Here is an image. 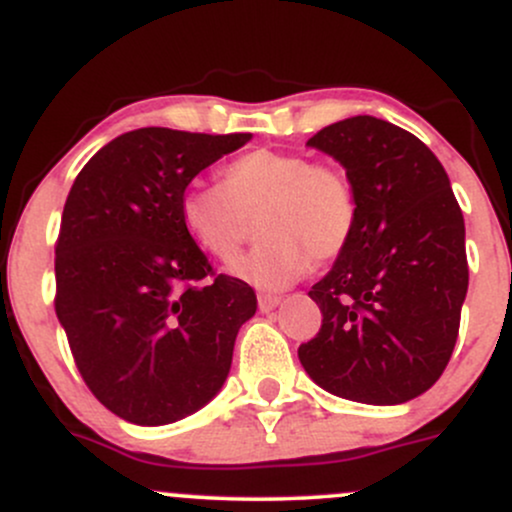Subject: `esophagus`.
Listing matches in <instances>:
<instances>
[{
	"instance_id": "1",
	"label": "esophagus",
	"mask_w": 512,
	"mask_h": 512,
	"mask_svg": "<svg viewBox=\"0 0 512 512\" xmlns=\"http://www.w3.org/2000/svg\"><path fill=\"white\" fill-rule=\"evenodd\" d=\"M280 304V297L278 295H258V309L261 312H271Z\"/></svg>"
}]
</instances>
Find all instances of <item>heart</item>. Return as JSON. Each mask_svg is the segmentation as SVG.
<instances>
[{
    "label": "heart",
    "mask_w": 512,
    "mask_h": 512,
    "mask_svg": "<svg viewBox=\"0 0 512 512\" xmlns=\"http://www.w3.org/2000/svg\"><path fill=\"white\" fill-rule=\"evenodd\" d=\"M179 217L188 239L222 263L239 254L258 217L261 244L232 271L261 290H280L314 261L329 263L348 249L360 205L341 164L256 147L222 166L220 186L183 188Z\"/></svg>",
    "instance_id": "obj_1"
}]
</instances>
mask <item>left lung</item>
Returning <instances> with one entry per match:
<instances>
[{
  "mask_svg": "<svg viewBox=\"0 0 512 512\" xmlns=\"http://www.w3.org/2000/svg\"><path fill=\"white\" fill-rule=\"evenodd\" d=\"M307 145L346 166L360 217L309 290L324 319L297 355L326 392L404 404L438 382L455 350L469 285L462 210L438 157L399 125L355 116Z\"/></svg>",
  "mask_w": 512,
  "mask_h": 512,
  "instance_id": "8db88e82",
  "label": "left lung"
}]
</instances>
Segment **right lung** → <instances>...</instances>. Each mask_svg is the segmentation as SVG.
<instances>
[{"label":"right lung","instance_id":"1","mask_svg":"<svg viewBox=\"0 0 512 512\" xmlns=\"http://www.w3.org/2000/svg\"><path fill=\"white\" fill-rule=\"evenodd\" d=\"M251 132H125L74 179L55 241V312L91 394L125 421L164 426L220 392L249 283L212 271L179 198Z\"/></svg>","mask_w":512,"mask_h":512}]
</instances>
